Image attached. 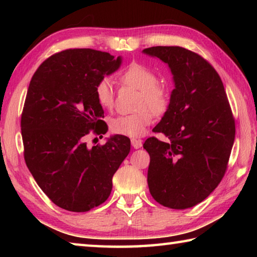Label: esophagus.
I'll return each mask as SVG.
<instances>
[{"label": "esophagus", "mask_w": 257, "mask_h": 257, "mask_svg": "<svg viewBox=\"0 0 257 257\" xmlns=\"http://www.w3.org/2000/svg\"><path fill=\"white\" fill-rule=\"evenodd\" d=\"M132 145H133L134 149H141L142 145H143V141H142V139L133 138L132 139Z\"/></svg>", "instance_id": "esophagus-1"}]
</instances>
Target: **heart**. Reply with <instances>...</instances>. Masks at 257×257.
I'll use <instances>...</instances> for the list:
<instances>
[{
    "label": "heart",
    "mask_w": 257,
    "mask_h": 257,
    "mask_svg": "<svg viewBox=\"0 0 257 257\" xmlns=\"http://www.w3.org/2000/svg\"><path fill=\"white\" fill-rule=\"evenodd\" d=\"M120 79L123 84L141 90L137 102V108L141 111L113 118L110 122L111 129L115 134L128 137H139L145 134L147 127L153 121L152 113L147 108H150L156 115L162 114L168 108V90L164 86L159 84L156 73L142 63H130L124 70L121 71ZM94 93L102 107L110 110L114 105L115 92L110 78H99L95 85Z\"/></svg>",
    "instance_id": "heart-1"
}]
</instances>
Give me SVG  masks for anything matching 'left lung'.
<instances>
[{
	"instance_id": "1",
	"label": "left lung",
	"mask_w": 257,
	"mask_h": 257,
	"mask_svg": "<svg viewBox=\"0 0 257 257\" xmlns=\"http://www.w3.org/2000/svg\"><path fill=\"white\" fill-rule=\"evenodd\" d=\"M168 63L175 79L170 104L150 137L147 182L161 205L184 210L204 201L224 176L236 124L223 82L202 55L180 46L145 49Z\"/></svg>"
}]
</instances>
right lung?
<instances>
[{"instance_id": "obj_1", "label": "right lung", "mask_w": 257, "mask_h": 257, "mask_svg": "<svg viewBox=\"0 0 257 257\" xmlns=\"http://www.w3.org/2000/svg\"><path fill=\"white\" fill-rule=\"evenodd\" d=\"M120 63V56L107 52L68 49L47 58L30 80L20 122L25 162L63 210L87 212L105 202L113 175L130 152V139L122 135L92 149L84 142L90 133H106L94 89Z\"/></svg>"}]
</instances>
